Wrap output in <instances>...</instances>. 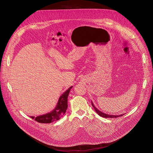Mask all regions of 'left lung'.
I'll return each mask as SVG.
<instances>
[{"instance_id": "8db88e82", "label": "left lung", "mask_w": 153, "mask_h": 153, "mask_svg": "<svg viewBox=\"0 0 153 153\" xmlns=\"http://www.w3.org/2000/svg\"><path fill=\"white\" fill-rule=\"evenodd\" d=\"M91 103H92V105L94 108V110H95V111L97 112V113L100 117H104V118H117V117H122V116H123L124 115V114H122V115H108V114H104V113H103L102 111H100L99 110H98L97 108L95 107V105H94V103H92V101H91Z\"/></svg>"}]
</instances>
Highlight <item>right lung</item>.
<instances>
[{"label": "right lung", "instance_id": "1", "mask_svg": "<svg viewBox=\"0 0 153 153\" xmlns=\"http://www.w3.org/2000/svg\"><path fill=\"white\" fill-rule=\"evenodd\" d=\"M72 86L70 87L68 90L64 92L58 100L56 107L53 110L44 115L38 116L36 117H30L32 119H35V121L42 123H50L56 120H59L65 114L68 108V97Z\"/></svg>", "mask_w": 153, "mask_h": 153}]
</instances>
